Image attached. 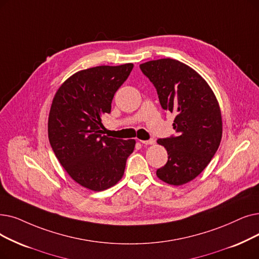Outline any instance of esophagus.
I'll use <instances>...</instances> for the list:
<instances>
[{
  "instance_id": "obj_1",
  "label": "esophagus",
  "mask_w": 259,
  "mask_h": 259,
  "mask_svg": "<svg viewBox=\"0 0 259 259\" xmlns=\"http://www.w3.org/2000/svg\"><path fill=\"white\" fill-rule=\"evenodd\" d=\"M140 142L142 143V144H144V145H153L154 143H155V141L154 140H148V141H143V140H140Z\"/></svg>"
}]
</instances>
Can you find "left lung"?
Masks as SVG:
<instances>
[{
  "mask_svg": "<svg viewBox=\"0 0 259 259\" xmlns=\"http://www.w3.org/2000/svg\"><path fill=\"white\" fill-rule=\"evenodd\" d=\"M156 89L162 108L176 115L177 136L157 140L168 153L156 176L170 185H183L198 177L215 155L222 138L218 100L208 83L192 67L164 58L140 64Z\"/></svg>",
  "mask_w": 259,
  "mask_h": 259,
  "instance_id": "8db88e82",
  "label": "left lung"
}]
</instances>
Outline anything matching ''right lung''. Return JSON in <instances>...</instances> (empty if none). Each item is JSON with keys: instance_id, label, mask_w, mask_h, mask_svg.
I'll list each match as a JSON object with an SVG mask.
<instances>
[{"instance_id": "add662e5", "label": "right lung", "mask_w": 259, "mask_h": 259, "mask_svg": "<svg viewBox=\"0 0 259 259\" xmlns=\"http://www.w3.org/2000/svg\"><path fill=\"white\" fill-rule=\"evenodd\" d=\"M132 63L100 65L75 73L56 92L49 115V140L65 171L79 185L102 192L123 176L134 140L103 136L102 117L111 112Z\"/></svg>"}]
</instances>
